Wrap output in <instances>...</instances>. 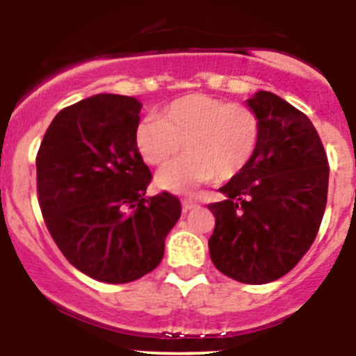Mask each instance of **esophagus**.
Masks as SVG:
<instances>
[{"instance_id": "obj_1", "label": "esophagus", "mask_w": 356, "mask_h": 356, "mask_svg": "<svg viewBox=\"0 0 356 356\" xmlns=\"http://www.w3.org/2000/svg\"><path fill=\"white\" fill-rule=\"evenodd\" d=\"M196 207H198V203H196V201H193V200H182V210H184V211L193 210V208H196Z\"/></svg>"}]
</instances>
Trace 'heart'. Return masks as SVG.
I'll list each match as a JSON object with an SVG mask.
<instances>
[{"label": "heart", "instance_id": "heart-1", "mask_svg": "<svg viewBox=\"0 0 356 356\" xmlns=\"http://www.w3.org/2000/svg\"><path fill=\"white\" fill-rule=\"evenodd\" d=\"M261 139L258 113L241 103L208 95L174 99L158 117H148L136 127L134 143L149 165H165L184 145L186 155L161 168L156 184L177 195L217 177L229 181L253 160Z\"/></svg>", "mask_w": 356, "mask_h": 356}]
</instances>
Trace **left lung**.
<instances>
[{
  "label": "left lung",
  "instance_id": "left-lung-1",
  "mask_svg": "<svg viewBox=\"0 0 356 356\" xmlns=\"http://www.w3.org/2000/svg\"><path fill=\"white\" fill-rule=\"evenodd\" d=\"M261 120L250 165L210 203L215 267L245 284H267L296 267L317 238L327 203L329 161L310 118L268 91L246 102Z\"/></svg>",
  "mask_w": 356,
  "mask_h": 356
}]
</instances>
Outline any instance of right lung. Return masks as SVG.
<instances>
[{
    "label": "right lung",
    "instance_id": "1",
    "mask_svg": "<svg viewBox=\"0 0 356 356\" xmlns=\"http://www.w3.org/2000/svg\"><path fill=\"white\" fill-rule=\"evenodd\" d=\"M141 103L96 95L58 111L38 156V198L53 241L77 270L124 284L163 258L181 201L146 198L152 172L134 143Z\"/></svg>",
    "mask_w": 356,
    "mask_h": 356
}]
</instances>
